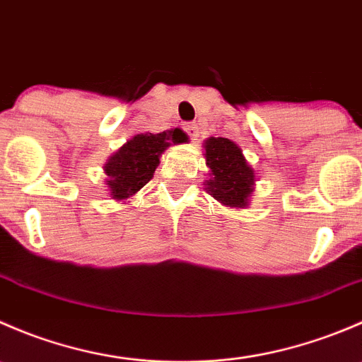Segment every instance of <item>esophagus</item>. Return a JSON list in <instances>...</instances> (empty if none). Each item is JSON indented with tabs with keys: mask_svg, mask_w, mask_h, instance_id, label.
Returning <instances> with one entry per match:
<instances>
[{
	"mask_svg": "<svg viewBox=\"0 0 362 362\" xmlns=\"http://www.w3.org/2000/svg\"><path fill=\"white\" fill-rule=\"evenodd\" d=\"M184 129H185V133L189 134V138H191V140H198V136H199L198 124L187 122V124H184Z\"/></svg>",
	"mask_w": 362,
	"mask_h": 362,
	"instance_id": "esophagus-1",
	"label": "esophagus"
}]
</instances>
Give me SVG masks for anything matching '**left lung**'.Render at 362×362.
I'll return each instance as SVG.
<instances>
[{
  "instance_id": "1",
  "label": "left lung",
  "mask_w": 362,
  "mask_h": 362,
  "mask_svg": "<svg viewBox=\"0 0 362 362\" xmlns=\"http://www.w3.org/2000/svg\"><path fill=\"white\" fill-rule=\"evenodd\" d=\"M204 151L206 166L211 171V178L206 182L210 194L228 206H247L254 185V170L247 164L242 148L228 138H210Z\"/></svg>"
}]
</instances>
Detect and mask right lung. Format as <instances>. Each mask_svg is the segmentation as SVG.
I'll return each mask as SVG.
<instances>
[{
	"instance_id": "right-lung-1",
	"label": "right lung",
	"mask_w": 362,
	"mask_h": 362,
	"mask_svg": "<svg viewBox=\"0 0 362 362\" xmlns=\"http://www.w3.org/2000/svg\"><path fill=\"white\" fill-rule=\"evenodd\" d=\"M187 134L182 129L164 133L136 134L117 154L108 159L105 173L108 175V187L113 199L131 198L154 177L159 156L171 144H184Z\"/></svg>"
}]
</instances>
